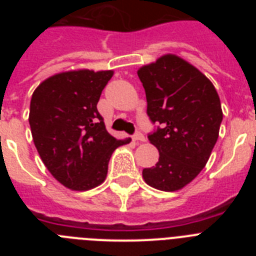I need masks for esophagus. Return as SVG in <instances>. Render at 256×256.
I'll use <instances>...</instances> for the list:
<instances>
[{
  "instance_id": "1",
  "label": "esophagus",
  "mask_w": 256,
  "mask_h": 256,
  "mask_svg": "<svg viewBox=\"0 0 256 256\" xmlns=\"http://www.w3.org/2000/svg\"><path fill=\"white\" fill-rule=\"evenodd\" d=\"M144 136L142 134L141 132H136L134 134H133V141H136V142H144Z\"/></svg>"
}]
</instances>
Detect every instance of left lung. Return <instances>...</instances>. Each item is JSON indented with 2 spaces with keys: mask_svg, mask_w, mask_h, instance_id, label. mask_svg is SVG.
Instances as JSON below:
<instances>
[{
  "mask_svg": "<svg viewBox=\"0 0 256 256\" xmlns=\"http://www.w3.org/2000/svg\"><path fill=\"white\" fill-rule=\"evenodd\" d=\"M154 124L148 141L159 162L142 170L144 182L160 191H177L198 177L216 144L223 112L209 79L176 55H164L137 72Z\"/></svg>",
  "mask_w": 256,
  "mask_h": 256,
  "instance_id": "8db88e82",
  "label": "left lung"
}]
</instances>
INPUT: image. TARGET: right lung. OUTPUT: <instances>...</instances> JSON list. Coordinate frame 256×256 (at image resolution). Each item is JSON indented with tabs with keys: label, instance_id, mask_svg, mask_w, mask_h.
<instances>
[{
	"label": "right lung",
	"instance_id": "right-lung-1",
	"mask_svg": "<svg viewBox=\"0 0 256 256\" xmlns=\"http://www.w3.org/2000/svg\"><path fill=\"white\" fill-rule=\"evenodd\" d=\"M112 74L65 72L47 78L32 94L29 124L36 148L50 173L74 191L101 184L112 154L130 141L112 137L97 110Z\"/></svg>",
	"mask_w": 256,
	"mask_h": 256
}]
</instances>
